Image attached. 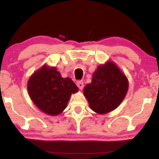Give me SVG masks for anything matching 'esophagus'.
<instances>
[{
  "mask_svg": "<svg viewBox=\"0 0 159 159\" xmlns=\"http://www.w3.org/2000/svg\"><path fill=\"white\" fill-rule=\"evenodd\" d=\"M77 86L80 90H83L84 88V82L82 81H78L77 82Z\"/></svg>",
  "mask_w": 159,
  "mask_h": 159,
  "instance_id": "1",
  "label": "esophagus"
}]
</instances>
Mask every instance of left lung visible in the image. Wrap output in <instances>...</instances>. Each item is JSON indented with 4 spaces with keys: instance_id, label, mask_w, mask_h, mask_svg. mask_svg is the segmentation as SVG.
Here are the masks:
<instances>
[{
    "instance_id": "left-lung-1",
    "label": "left lung",
    "mask_w": 159,
    "mask_h": 159,
    "mask_svg": "<svg viewBox=\"0 0 159 159\" xmlns=\"http://www.w3.org/2000/svg\"><path fill=\"white\" fill-rule=\"evenodd\" d=\"M128 87L126 76L114 62L107 61L97 67L91 83L84 89V95L93 111L105 114L119 106L126 95Z\"/></svg>"
}]
</instances>
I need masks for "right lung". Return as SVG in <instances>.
<instances>
[{
    "instance_id": "right-lung-1",
    "label": "right lung",
    "mask_w": 159,
    "mask_h": 159,
    "mask_svg": "<svg viewBox=\"0 0 159 159\" xmlns=\"http://www.w3.org/2000/svg\"><path fill=\"white\" fill-rule=\"evenodd\" d=\"M27 90L40 111L55 116L63 112L71 95L77 93L78 88L71 78H62L55 67L44 65L29 78Z\"/></svg>"
}]
</instances>
